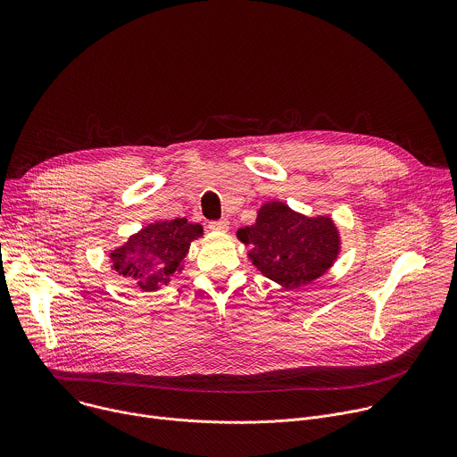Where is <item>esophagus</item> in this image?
Listing matches in <instances>:
<instances>
[{"label":"esophagus","mask_w":457,"mask_h":457,"mask_svg":"<svg viewBox=\"0 0 457 457\" xmlns=\"http://www.w3.org/2000/svg\"><path fill=\"white\" fill-rule=\"evenodd\" d=\"M208 228H210L212 231H217V233H224V231H228V229H229V220H228V219L212 220V222L208 224Z\"/></svg>","instance_id":"obj_1"}]
</instances>
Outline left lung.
<instances>
[{
	"mask_svg": "<svg viewBox=\"0 0 457 457\" xmlns=\"http://www.w3.org/2000/svg\"><path fill=\"white\" fill-rule=\"evenodd\" d=\"M249 244L253 266L284 287L311 284L340 253L338 228L329 217H305L284 203H266L253 226L237 231Z\"/></svg>",
	"mask_w": 457,
	"mask_h": 457,
	"instance_id": "left-lung-1",
	"label": "left lung"
}]
</instances>
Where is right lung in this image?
Wrapping results in <instances>:
<instances>
[{
    "label": "right lung",
    "mask_w": 457,
    "mask_h": 457,
    "mask_svg": "<svg viewBox=\"0 0 457 457\" xmlns=\"http://www.w3.org/2000/svg\"><path fill=\"white\" fill-rule=\"evenodd\" d=\"M201 235L203 226L186 219L148 224L110 253L112 270L132 278L143 291H155L182 270L189 244Z\"/></svg>",
    "instance_id": "add662e5"
}]
</instances>
